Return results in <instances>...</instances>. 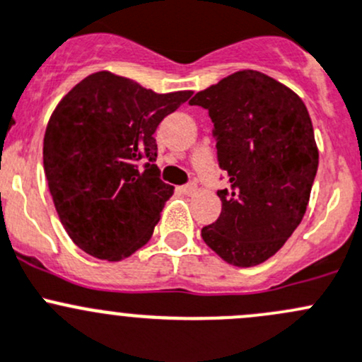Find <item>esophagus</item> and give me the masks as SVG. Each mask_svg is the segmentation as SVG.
Listing matches in <instances>:
<instances>
[{"label":"esophagus","instance_id":"34e87169","mask_svg":"<svg viewBox=\"0 0 362 362\" xmlns=\"http://www.w3.org/2000/svg\"><path fill=\"white\" fill-rule=\"evenodd\" d=\"M178 191H180L182 194H194V192L198 191V187H196V184H187V185H182V187H178Z\"/></svg>","mask_w":362,"mask_h":362}]
</instances>
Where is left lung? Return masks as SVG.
Returning <instances> with one entry per match:
<instances>
[{
    "mask_svg": "<svg viewBox=\"0 0 362 362\" xmlns=\"http://www.w3.org/2000/svg\"><path fill=\"white\" fill-rule=\"evenodd\" d=\"M229 189L202 229L208 247L238 268L261 264L289 240L308 206L319 166L312 119L301 98L272 76L243 69L199 90Z\"/></svg>",
    "mask_w": 362,
    "mask_h": 362,
    "instance_id": "1",
    "label": "left lung"
}]
</instances>
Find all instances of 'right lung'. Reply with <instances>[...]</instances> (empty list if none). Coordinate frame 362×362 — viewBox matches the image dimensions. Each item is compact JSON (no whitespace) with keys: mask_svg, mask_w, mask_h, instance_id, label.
<instances>
[{"mask_svg":"<svg viewBox=\"0 0 362 362\" xmlns=\"http://www.w3.org/2000/svg\"><path fill=\"white\" fill-rule=\"evenodd\" d=\"M191 96L192 90L158 94L126 76L98 71L59 101L43 138V170L61 224L76 247L120 261L151 240L173 194L154 164V133Z\"/></svg>","mask_w":362,"mask_h":362,"instance_id":"obj_1","label":"right lung"}]
</instances>
